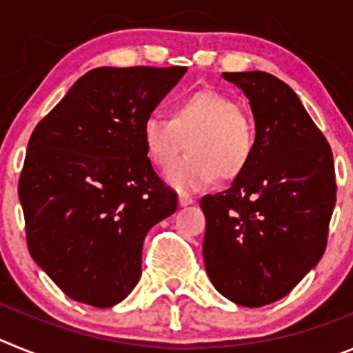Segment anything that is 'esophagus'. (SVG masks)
Listing matches in <instances>:
<instances>
[{"mask_svg":"<svg viewBox=\"0 0 353 353\" xmlns=\"http://www.w3.org/2000/svg\"><path fill=\"white\" fill-rule=\"evenodd\" d=\"M192 203H194V199H192L189 194H180L179 196L180 207H189V205H192Z\"/></svg>","mask_w":353,"mask_h":353,"instance_id":"obj_1","label":"esophagus"}]
</instances>
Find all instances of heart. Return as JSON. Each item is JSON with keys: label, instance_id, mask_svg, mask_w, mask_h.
<instances>
[{"label": "heart", "instance_id": "1", "mask_svg": "<svg viewBox=\"0 0 353 353\" xmlns=\"http://www.w3.org/2000/svg\"><path fill=\"white\" fill-rule=\"evenodd\" d=\"M150 162L166 170L189 141L190 155L170 168L164 180L174 191L198 192L217 174L233 179L248 166L254 148L251 121L236 102L214 90L185 95L171 108L170 118L150 114L141 127Z\"/></svg>", "mask_w": 353, "mask_h": 353}]
</instances>
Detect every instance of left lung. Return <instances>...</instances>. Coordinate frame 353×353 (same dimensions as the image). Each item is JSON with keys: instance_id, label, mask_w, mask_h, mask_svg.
<instances>
[{"instance_id": "8db88e82", "label": "left lung", "mask_w": 353, "mask_h": 353, "mask_svg": "<svg viewBox=\"0 0 353 353\" xmlns=\"http://www.w3.org/2000/svg\"><path fill=\"white\" fill-rule=\"evenodd\" d=\"M256 121L248 166L226 191L201 198L205 269L245 307L288 295L323 256L336 205L332 150L288 84L267 72H224Z\"/></svg>"}]
</instances>
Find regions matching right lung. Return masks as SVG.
Returning <instances> with one entry per match:
<instances>
[{
    "label": "right lung",
    "instance_id": "add662e5",
    "mask_svg": "<svg viewBox=\"0 0 353 353\" xmlns=\"http://www.w3.org/2000/svg\"><path fill=\"white\" fill-rule=\"evenodd\" d=\"M185 72L93 68L31 134L19 180L28 249L74 301H123L141 277L146 233L176 210L141 127Z\"/></svg>",
    "mask_w": 353,
    "mask_h": 353
}]
</instances>
